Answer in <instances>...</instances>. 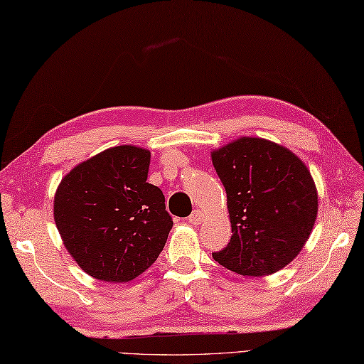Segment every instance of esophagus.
I'll return each mask as SVG.
<instances>
[{
	"label": "esophagus",
	"mask_w": 364,
	"mask_h": 364,
	"mask_svg": "<svg viewBox=\"0 0 364 364\" xmlns=\"http://www.w3.org/2000/svg\"><path fill=\"white\" fill-rule=\"evenodd\" d=\"M188 220H189V223H192V225H198V223L203 220V213L200 210H194V213L189 215Z\"/></svg>",
	"instance_id": "1"
}]
</instances>
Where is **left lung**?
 Segmentation results:
<instances>
[{
    "mask_svg": "<svg viewBox=\"0 0 364 364\" xmlns=\"http://www.w3.org/2000/svg\"><path fill=\"white\" fill-rule=\"evenodd\" d=\"M227 191L231 236L213 258L231 272L264 277L288 266L304 249L318 215L310 170L282 145L241 137L213 151Z\"/></svg>",
    "mask_w": 364,
    "mask_h": 364,
    "instance_id": "obj_1",
    "label": "left lung"
}]
</instances>
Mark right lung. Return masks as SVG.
<instances>
[{"label":"right lung","instance_id":"obj_1","mask_svg":"<svg viewBox=\"0 0 364 364\" xmlns=\"http://www.w3.org/2000/svg\"><path fill=\"white\" fill-rule=\"evenodd\" d=\"M150 151L107 149L60 181L54 220L78 266L97 280L125 283L158 259L173 220L166 198L146 183Z\"/></svg>","mask_w":364,"mask_h":364}]
</instances>
